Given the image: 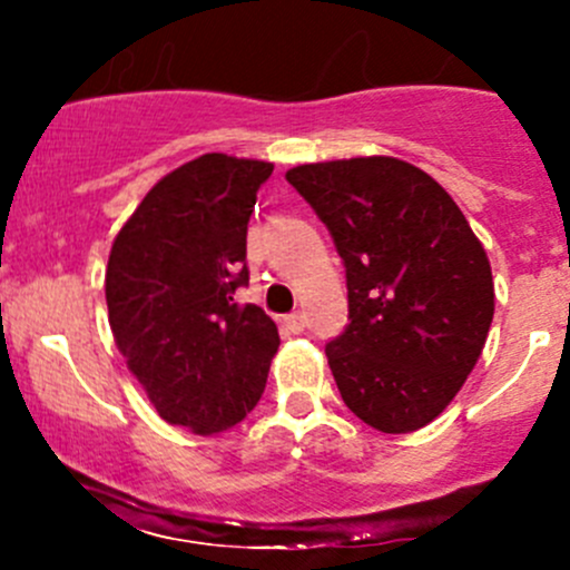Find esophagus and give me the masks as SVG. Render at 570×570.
<instances>
[{"mask_svg":"<svg viewBox=\"0 0 570 570\" xmlns=\"http://www.w3.org/2000/svg\"><path fill=\"white\" fill-rule=\"evenodd\" d=\"M284 325L289 327L292 333H301L303 327H306V314H301V312L289 314V317H284Z\"/></svg>","mask_w":570,"mask_h":570,"instance_id":"1","label":"esophagus"}]
</instances>
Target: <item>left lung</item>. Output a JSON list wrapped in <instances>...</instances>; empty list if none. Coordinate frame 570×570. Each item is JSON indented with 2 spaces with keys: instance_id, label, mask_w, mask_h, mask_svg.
I'll use <instances>...</instances> for the list:
<instances>
[{
  "instance_id": "left-lung-1",
  "label": "left lung",
  "mask_w": 570,
  "mask_h": 570,
  "mask_svg": "<svg viewBox=\"0 0 570 570\" xmlns=\"http://www.w3.org/2000/svg\"><path fill=\"white\" fill-rule=\"evenodd\" d=\"M286 181L331 232L350 325L325 344L344 405L381 433L433 422L493 320L485 248L444 187L394 157L297 165Z\"/></svg>"
}]
</instances>
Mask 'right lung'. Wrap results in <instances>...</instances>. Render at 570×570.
<instances>
[{"label": "right lung", "instance_id": "right-lung-1", "mask_svg": "<svg viewBox=\"0 0 570 570\" xmlns=\"http://www.w3.org/2000/svg\"><path fill=\"white\" fill-rule=\"evenodd\" d=\"M273 165L204 154L159 178L115 237L107 308L115 344L159 416L198 435L262 400L278 327L253 303L248 220Z\"/></svg>", "mask_w": 570, "mask_h": 570}]
</instances>
